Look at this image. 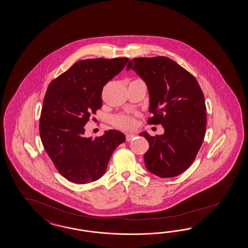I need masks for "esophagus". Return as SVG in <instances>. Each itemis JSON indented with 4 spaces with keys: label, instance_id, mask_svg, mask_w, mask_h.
Listing matches in <instances>:
<instances>
[{
    "label": "esophagus",
    "instance_id": "esophagus-1",
    "mask_svg": "<svg viewBox=\"0 0 248 248\" xmlns=\"http://www.w3.org/2000/svg\"><path fill=\"white\" fill-rule=\"evenodd\" d=\"M134 137H135V134H134V133H126V140H128V141L132 140Z\"/></svg>",
    "mask_w": 248,
    "mask_h": 248
}]
</instances>
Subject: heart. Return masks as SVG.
Returning <instances> with one entry per match:
<instances>
[{"label": "heart", "instance_id": "heart-1", "mask_svg": "<svg viewBox=\"0 0 248 248\" xmlns=\"http://www.w3.org/2000/svg\"><path fill=\"white\" fill-rule=\"evenodd\" d=\"M114 124L121 129H131L134 126V119L130 115H118L114 118Z\"/></svg>", "mask_w": 248, "mask_h": 248}]
</instances>
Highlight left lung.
Masks as SVG:
<instances>
[{
  "label": "left lung",
  "instance_id": "1",
  "mask_svg": "<svg viewBox=\"0 0 248 248\" xmlns=\"http://www.w3.org/2000/svg\"><path fill=\"white\" fill-rule=\"evenodd\" d=\"M150 95L149 124H161L164 134L140 133L150 144L144 154L147 169L159 177L180 175L193 164L204 139L206 106L198 81L185 68L165 56L130 60Z\"/></svg>",
  "mask_w": 248,
  "mask_h": 248
}]
</instances>
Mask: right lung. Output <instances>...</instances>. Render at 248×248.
I'll list each match as a JSON object with an SVG mask.
<instances>
[{"label":"right lung","mask_w":248,"mask_h":248,"mask_svg":"<svg viewBox=\"0 0 248 248\" xmlns=\"http://www.w3.org/2000/svg\"><path fill=\"white\" fill-rule=\"evenodd\" d=\"M128 58L75 62L49 84L43 101L39 133L43 146L61 175L77 184L100 178L117 146L125 141L116 130L92 139L85 124L102 107L103 87L124 68Z\"/></svg>","instance_id":"1"}]
</instances>
